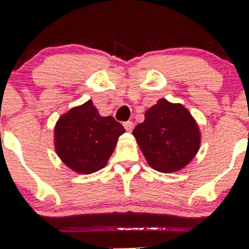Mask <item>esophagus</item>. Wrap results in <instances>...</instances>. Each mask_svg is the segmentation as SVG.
Instances as JSON below:
<instances>
[{"label":"esophagus","mask_w":249,"mask_h":249,"mask_svg":"<svg viewBox=\"0 0 249 249\" xmlns=\"http://www.w3.org/2000/svg\"><path fill=\"white\" fill-rule=\"evenodd\" d=\"M124 127H125V130H126L127 132H131L132 130H133V127H134V124H133V122H131V121H127V122H125L124 124Z\"/></svg>","instance_id":"34e87169"}]
</instances>
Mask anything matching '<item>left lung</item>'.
Listing matches in <instances>:
<instances>
[{
	"label": "left lung",
	"mask_w": 249,
	"mask_h": 249,
	"mask_svg": "<svg viewBox=\"0 0 249 249\" xmlns=\"http://www.w3.org/2000/svg\"><path fill=\"white\" fill-rule=\"evenodd\" d=\"M133 135L148 164L161 173H173L190 163L200 148L197 122L181 104L159 99L144 114Z\"/></svg>",
	"instance_id": "1"
}]
</instances>
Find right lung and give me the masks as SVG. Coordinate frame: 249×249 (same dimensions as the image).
<instances>
[{
  "mask_svg": "<svg viewBox=\"0 0 249 249\" xmlns=\"http://www.w3.org/2000/svg\"><path fill=\"white\" fill-rule=\"evenodd\" d=\"M124 132L121 123L111 116H101L89 100L58 119L54 127L55 152L76 173H94L107 165L119 135Z\"/></svg>",
  "mask_w": 249,
  "mask_h": 249,
  "instance_id": "right-lung-1",
  "label": "right lung"
}]
</instances>
